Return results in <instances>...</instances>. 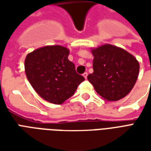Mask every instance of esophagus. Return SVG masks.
Listing matches in <instances>:
<instances>
[{
  "label": "esophagus",
  "mask_w": 151,
  "mask_h": 151,
  "mask_svg": "<svg viewBox=\"0 0 151 151\" xmlns=\"http://www.w3.org/2000/svg\"><path fill=\"white\" fill-rule=\"evenodd\" d=\"M82 75H83V77H84V78L86 79V78H87V75H88V73H87L86 72H85L84 73H83V74H82Z\"/></svg>",
  "instance_id": "34e87169"
}]
</instances>
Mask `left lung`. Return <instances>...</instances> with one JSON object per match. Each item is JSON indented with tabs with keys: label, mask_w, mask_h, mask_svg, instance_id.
Masks as SVG:
<instances>
[{
	"label": "left lung",
	"mask_w": 151,
	"mask_h": 151,
	"mask_svg": "<svg viewBox=\"0 0 151 151\" xmlns=\"http://www.w3.org/2000/svg\"><path fill=\"white\" fill-rule=\"evenodd\" d=\"M93 73L87 76L95 91L107 101H117L133 88L139 73V62L126 50L111 44L91 48Z\"/></svg>",
	"instance_id": "obj_1"
}]
</instances>
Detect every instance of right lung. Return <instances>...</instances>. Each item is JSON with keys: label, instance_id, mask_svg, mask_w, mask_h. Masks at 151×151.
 I'll list each match as a JSON object with an SVG mask.
<instances>
[{"label": "right lung", "instance_id": "1", "mask_svg": "<svg viewBox=\"0 0 151 151\" xmlns=\"http://www.w3.org/2000/svg\"><path fill=\"white\" fill-rule=\"evenodd\" d=\"M69 55V50L65 47L49 45L28 53L25 59L29 82L40 97L54 104H62L85 80L76 73Z\"/></svg>", "mask_w": 151, "mask_h": 151}]
</instances>
